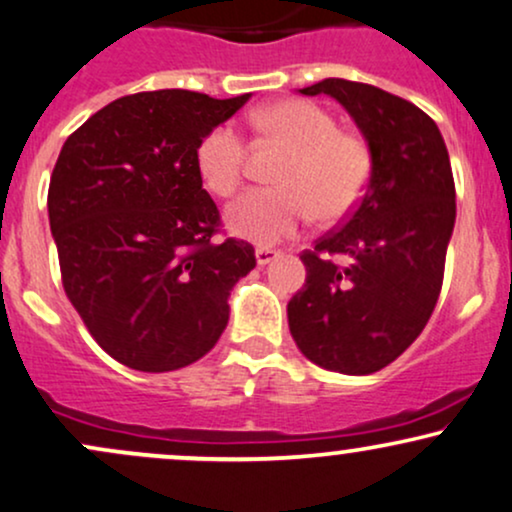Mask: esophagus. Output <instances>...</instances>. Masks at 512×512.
Instances as JSON below:
<instances>
[{
    "label": "esophagus",
    "mask_w": 512,
    "mask_h": 512,
    "mask_svg": "<svg viewBox=\"0 0 512 512\" xmlns=\"http://www.w3.org/2000/svg\"><path fill=\"white\" fill-rule=\"evenodd\" d=\"M279 255H281V252L272 250V248H257L255 250V260H257V264H260V267H264V264H269V262H274Z\"/></svg>",
    "instance_id": "1"
}]
</instances>
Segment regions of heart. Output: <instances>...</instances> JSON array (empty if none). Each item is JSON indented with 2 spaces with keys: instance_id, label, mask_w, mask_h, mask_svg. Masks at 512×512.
<instances>
[{
  "instance_id": "1",
  "label": "heart",
  "mask_w": 512,
  "mask_h": 512,
  "mask_svg": "<svg viewBox=\"0 0 512 512\" xmlns=\"http://www.w3.org/2000/svg\"><path fill=\"white\" fill-rule=\"evenodd\" d=\"M255 128L269 143L291 150L276 183L283 188L248 190L226 207L233 236L257 245L291 238L319 217L336 221L353 209L372 174V152L357 133L338 128L334 116L315 102L279 100L257 109ZM195 169L212 195L229 197L243 181L245 140L221 123L197 143Z\"/></svg>"
}]
</instances>
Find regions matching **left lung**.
Returning a JSON list of instances; mask_svg holds the SVG:
<instances>
[{
	"label": "left lung",
	"mask_w": 512,
	"mask_h": 512,
	"mask_svg": "<svg viewBox=\"0 0 512 512\" xmlns=\"http://www.w3.org/2000/svg\"><path fill=\"white\" fill-rule=\"evenodd\" d=\"M298 92L334 97L353 116L372 174L346 224L300 255L307 279L288 326L315 365L372 374L422 334L439 300L455 226L451 159L439 126L403 97L343 78Z\"/></svg>",
	"instance_id": "left-lung-1"
}]
</instances>
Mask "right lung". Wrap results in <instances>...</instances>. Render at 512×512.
I'll list each match as a JSON object with an SVG mask.
<instances>
[{
  "instance_id": "obj_1",
  "label": "right lung",
  "mask_w": 512,
  "mask_h": 512,
  "mask_svg": "<svg viewBox=\"0 0 512 512\" xmlns=\"http://www.w3.org/2000/svg\"><path fill=\"white\" fill-rule=\"evenodd\" d=\"M248 100L138 92L92 114L61 147L47 209L64 291L121 365H193L229 324V295L255 269V250L212 243L219 209L195 150Z\"/></svg>"
}]
</instances>
